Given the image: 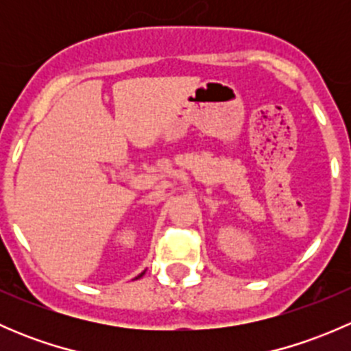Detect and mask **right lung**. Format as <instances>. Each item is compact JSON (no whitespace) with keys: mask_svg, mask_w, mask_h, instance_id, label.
I'll return each mask as SVG.
<instances>
[{"mask_svg":"<svg viewBox=\"0 0 351 351\" xmlns=\"http://www.w3.org/2000/svg\"><path fill=\"white\" fill-rule=\"evenodd\" d=\"M144 274H146V270H144V271H143V274H139V275H137V277H136V280H137V278H141V277H143V275H144Z\"/></svg>","mask_w":351,"mask_h":351,"instance_id":"add662e5","label":"right lung"}]
</instances>
